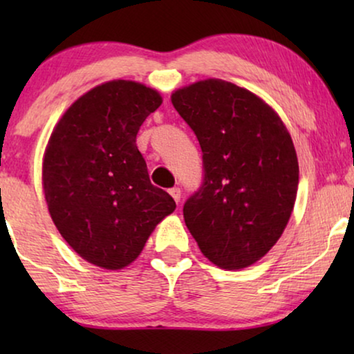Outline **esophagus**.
<instances>
[{
  "label": "esophagus",
  "mask_w": 354,
  "mask_h": 354,
  "mask_svg": "<svg viewBox=\"0 0 354 354\" xmlns=\"http://www.w3.org/2000/svg\"><path fill=\"white\" fill-rule=\"evenodd\" d=\"M169 193H171V196L174 198V200H176V203L180 201V188L174 187V188H171V190H169Z\"/></svg>",
  "instance_id": "esophagus-1"
}]
</instances>
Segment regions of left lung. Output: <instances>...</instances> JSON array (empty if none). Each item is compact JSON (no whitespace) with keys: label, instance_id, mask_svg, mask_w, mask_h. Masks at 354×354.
Returning a JSON list of instances; mask_svg holds the SVG:
<instances>
[{"label":"left lung","instance_id":"obj_1","mask_svg":"<svg viewBox=\"0 0 354 354\" xmlns=\"http://www.w3.org/2000/svg\"><path fill=\"white\" fill-rule=\"evenodd\" d=\"M203 151V182L183 205L201 253L243 269L282 235L298 188L292 137L275 111L230 82L207 79L172 93Z\"/></svg>","mask_w":354,"mask_h":354}]
</instances>
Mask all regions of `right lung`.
<instances>
[{"mask_svg":"<svg viewBox=\"0 0 354 354\" xmlns=\"http://www.w3.org/2000/svg\"><path fill=\"white\" fill-rule=\"evenodd\" d=\"M158 91L113 80L80 96L53 130L43 159L51 219L72 250L104 269H122L142 253L159 222L176 209L149 182L137 148Z\"/></svg>","mask_w":354,"mask_h":354,"instance_id":"1","label":"right lung"}]
</instances>
